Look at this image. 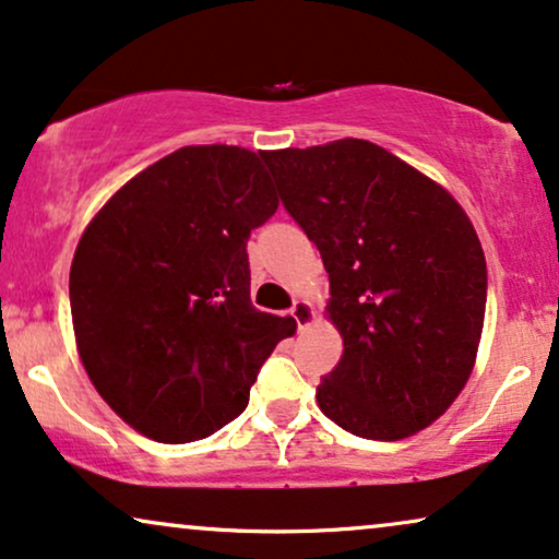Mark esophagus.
<instances>
[{"label": "esophagus", "instance_id": "obj_1", "mask_svg": "<svg viewBox=\"0 0 559 559\" xmlns=\"http://www.w3.org/2000/svg\"><path fill=\"white\" fill-rule=\"evenodd\" d=\"M290 316L295 319V323H298L300 332H302V329L311 326V323L316 321V311H313V306L308 300H295L293 308H290Z\"/></svg>", "mask_w": 559, "mask_h": 559}]
</instances>
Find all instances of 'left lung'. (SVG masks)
I'll return each instance as SVG.
<instances>
[{
	"instance_id": "1",
	"label": "left lung",
	"mask_w": 559,
	"mask_h": 559,
	"mask_svg": "<svg viewBox=\"0 0 559 559\" xmlns=\"http://www.w3.org/2000/svg\"><path fill=\"white\" fill-rule=\"evenodd\" d=\"M282 204L319 246L342 357L316 389L353 436L402 440L469 381L485 326L487 264L443 186L368 140L269 150Z\"/></svg>"
}]
</instances>
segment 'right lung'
<instances>
[{"label": "right lung", "mask_w": 559, "mask_h": 559, "mask_svg": "<svg viewBox=\"0 0 559 559\" xmlns=\"http://www.w3.org/2000/svg\"><path fill=\"white\" fill-rule=\"evenodd\" d=\"M280 199L259 155L191 144L121 186L82 233L69 302L87 378L157 443L202 440L246 409L295 334L251 306L246 240Z\"/></svg>", "instance_id": "right-lung-1"}]
</instances>
